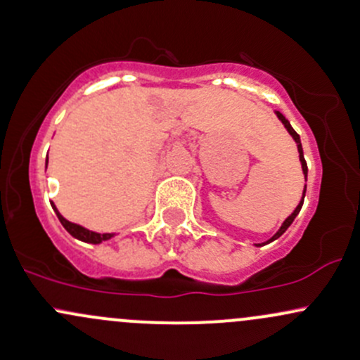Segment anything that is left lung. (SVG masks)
<instances>
[{
  "mask_svg": "<svg viewBox=\"0 0 360 360\" xmlns=\"http://www.w3.org/2000/svg\"><path fill=\"white\" fill-rule=\"evenodd\" d=\"M276 117L281 120V123H283V125H285V129H287V130H288V134H290V135H292V137H293V141H295V142H297V149H299V158H300V163H302V172H304V175H305V180H307V163H305V160H304V150H302V144H300V137H299V134H297V132H295V130H293V129H292V125H290V122H288V120H287V118H285V117H283V115H281V113H280V111H276ZM304 197H305V188H304V195H302V200H300V202H299V206H297V207H295V211H293V212H292V214H290V216H288V218H287V219H285V221H283V225H281V228H280V230H278V231H276V233H274V235H273V237H271V238H269V240H268V243H269V242H273V240H276V238H278V237H281V235H283V233H285V231H287V228H288L290 225H292V223H293V219H295V216H297V214H299V212H300V210H302V204H304ZM259 245H261V243H259Z\"/></svg>",
  "mask_w": 360,
  "mask_h": 360,
  "instance_id": "obj_1",
  "label": "left lung"
}]
</instances>
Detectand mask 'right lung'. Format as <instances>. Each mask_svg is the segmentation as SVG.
<instances>
[{"instance_id": "1", "label": "right lung", "mask_w": 360, "mask_h": 360, "mask_svg": "<svg viewBox=\"0 0 360 360\" xmlns=\"http://www.w3.org/2000/svg\"><path fill=\"white\" fill-rule=\"evenodd\" d=\"M46 166H48V160H46ZM53 210H55L58 219H60L61 225L65 226V230L68 231V233L72 235V237L79 238V240L82 242H89V243H101L103 240H110L111 237H113L115 233H96V231H91L87 230V228L80 226V225H75V223H70L68 219H65L63 216L58 212V210L55 207V204H51Z\"/></svg>"}]
</instances>
